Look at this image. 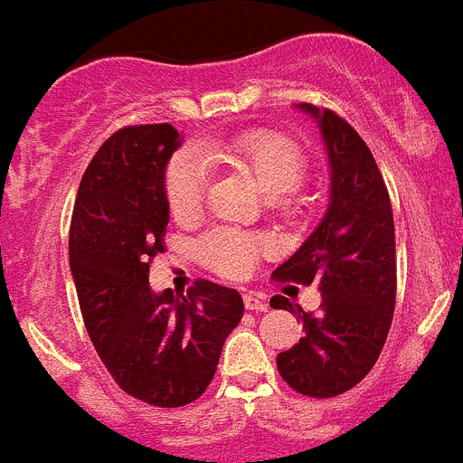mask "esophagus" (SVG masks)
I'll return each instance as SVG.
<instances>
[{"mask_svg":"<svg viewBox=\"0 0 463 463\" xmlns=\"http://www.w3.org/2000/svg\"><path fill=\"white\" fill-rule=\"evenodd\" d=\"M243 304H245V308L252 310V313H267V310H269L267 301H264L261 297H257V294H252V292L243 294Z\"/></svg>","mask_w":463,"mask_h":463,"instance_id":"1","label":"esophagus"}]
</instances>
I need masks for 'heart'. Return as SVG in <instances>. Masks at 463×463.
Segmentation results:
<instances>
[{
    "instance_id": "1",
    "label": "heart",
    "mask_w": 463,
    "mask_h": 463,
    "mask_svg": "<svg viewBox=\"0 0 463 463\" xmlns=\"http://www.w3.org/2000/svg\"><path fill=\"white\" fill-rule=\"evenodd\" d=\"M202 157L252 175L257 187L269 196L294 192L308 171V159L301 146L276 129H250L227 141L203 143ZM165 192L171 215L178 222L196 218L206 194V169L202 162L192 155L175 157L166 169ZM264 245V239L248 232L215 229L199 241L196 252L215 273L241 278L250 271Z\"/></svg>"
}]
</instances>
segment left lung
Wrapping results in <instances>:
<instances>
[{
	"label": "left lung",
	"instance_id": "left-lung-1",
	"mask_svg": "<svg viewBox=\"0 0 463 463\" xmlns=\"http://www.w3.org/2000/svg\"><path fill=\"white\" fill-rule=\"evenodd\" d=\"M320 122L331 165V199L306 243L273 271L276 280L317 282V313L282 294L273 308L304 322V336L276 364L294 392L329 399L353 390L378 362L396 304V243L390 192L364 138L334 110L301 104Z\"/></svg>",
	"mask_w": 463,
	"mask_h": 463
}]
</instances>
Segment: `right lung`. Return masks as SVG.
<instances>
[{
  "mask_svg": "<svg viewBox=\"0 0 463 463\" xmlns=\"http://www.w3.org/2000/svg\"><path fill=\"white\" fill-rule=\"evenodd\" d=\"M178 129L132 125L104 141L80 181L69 229V264L94 350L122 392L157 408H181L211 384L243 298L211 280L187 297L150 289L165 252L166 162Z\"/></svg>",
  "mask_w": 463,
  "mask_h": 463,
  "instance_id": "right-lung-1",
  "label": "right lung"
}]
</instances>
